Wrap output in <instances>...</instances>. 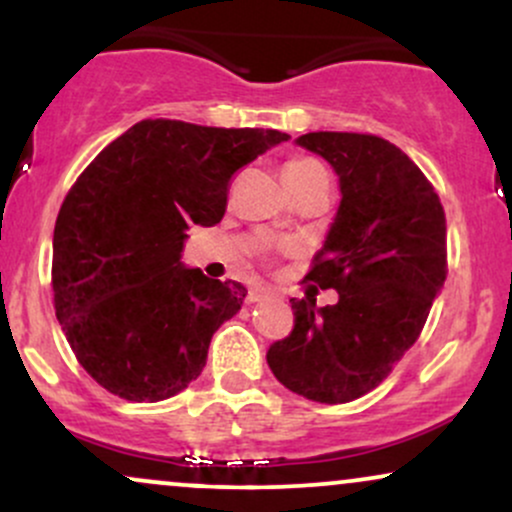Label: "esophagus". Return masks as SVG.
Masks as SVG:
<instances>
[{"mask_svg":"<svg viewBox=\"0 0 512 512\" xmlns=\"http://www.w3.org/2000/svg\"><path fill=\"white\" fill-rule=\"evenodd\" d=\"M267 298H272V291L262 289V286H252L248 293V303H260V301H267Z\"/></svg>","mask_w":512,"mask_h":512,"instance_id":"obj_1","label":"esophagus"}]
</instances>
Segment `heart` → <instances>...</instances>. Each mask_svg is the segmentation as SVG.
<instances>
[{"mask_svg":"<svg viewBox=\"0 0 512 512\" xmlns=\"http://www.w3.org/2000/svg\"><path fill=\"white\" fill-rule=\"evenodd\" d=\"M320 173H325V168L313 161V158H291L284 166V180L289 185H301V182L315 178Z\"/></svg>","mask_w":512,"mask_h":512,"instance_id":"1","label":"heart"}]
</instances>
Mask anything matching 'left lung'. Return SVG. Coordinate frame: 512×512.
I'll return each instance as SVG.
<instances>
[{"label":"left lung","mask_w":512,"mask_h":512,"mask_svg":"<svg viewBox=\"0 0 512 512\" xmlns=\"http://www.w3.org/2000/svg\"><path fill=\"white\" fill-rule=\"evenodd\" d=\"M296 144L339 178L342 202L305 276L339 301L291 298L293 330L269 346L267 363L296 395L344 404L383 383L424 330L448 274L445 211L419 166L385 139L310 132Z\"/></svg>","instance_id":"8db88e82"}]
</instances>
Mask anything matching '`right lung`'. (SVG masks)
Here are the masks:
<instances>
[{"instance_id":"obj_1","label":"right lung","mask_w":512,"mask_h":512,"mask_svg":"<svg viewBox=\"0 0 512 512\" xmlns=\"http://www.w3.org/2000/svg\"><path fill=\"white\" fill-rule=\"evenodd\" d=\"M289 134L142 120L110 142L64 197L52 291L84 370L129 402L185 390L248 289L180 262L190 226L226 214L228 182Z\"/></svg>"}]
</instances>
